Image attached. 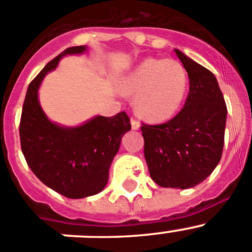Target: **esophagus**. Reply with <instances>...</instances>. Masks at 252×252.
Masks as SVG:
<instances>
[{
  "mask_svg": "<svg viewBox=\"0 0 252 252\" xmlns=\"http://www.w3.org/2000/svg\"><path fill=\"white\" fill-rule=\"evenodd\" d=\"M130 123H131V128H133L134 130H137V129L140 128L139 121H137V119H135V118H131L130 119Z\"/></svg>",
  "mask_w": 252,
  "mask_h": 252,
  "instance_id": "esophagus-1",
  "label": "esophagus"
}]
</instances>
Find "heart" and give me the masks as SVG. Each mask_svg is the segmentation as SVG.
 <instances>
[{
  "instance_id": "1",
  "label": "heart",
  "mask_w": 252,
  "mask_h": 252,
  "mask_svg": "<svg viewBox=\"0 0 252 252\" xmlns=\"http://www.w3.org/2000/svg\"><path fill=\"white\" fill-rule=\"evenodd\" d=\"M188 84V73L179 61L145 58L122 79L121 89L135 94L134 104L142 117L163 122L182 107Z\"/></svg>"
}]
</instances>
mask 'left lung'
<instances>
[{
    "label": "left lung",
    "instance_id": "1",
    "mask_svg": "<svg viewBox=\"0 0 252 252\" xmlns=\"http://www.w3.org/2000/svg\"><path fill=\"white\" fill-rule=\"evenodd\" d=\"M188 72L184 107L161 124L142 123L150 178L163 188L189 189L208 178L221 159L226 104L215 76L175 49Z\"/></svg>",
    "mask_w": 252,
    "mask_h": 252
}]
</instances>
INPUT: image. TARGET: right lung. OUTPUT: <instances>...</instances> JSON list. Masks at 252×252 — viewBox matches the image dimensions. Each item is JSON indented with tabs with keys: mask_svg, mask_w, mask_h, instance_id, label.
I'll use <instances>...</instances> for the list:
<instances>
[{
	"mask_svg": "<svg viewBox=\"0 0 252 252\" xmlns=\"http://www.w3.org/2000/svg\"><path fill=\"white\" fill-rule=\"evenodd\" d=\"M84 51V46L69 47L47 63L28 86L20 122L21 149L31 170L44 185L69 199L104 189L122 137L131 128L126 112L95 117L77 128H63L44 115L37 97L43 77L63 56Z\"/></svg>",
	"mask_w": 252,
	"mask_h": 252,
	"instance_id": "1",
	"label": "right lung"
}]
</instances>
